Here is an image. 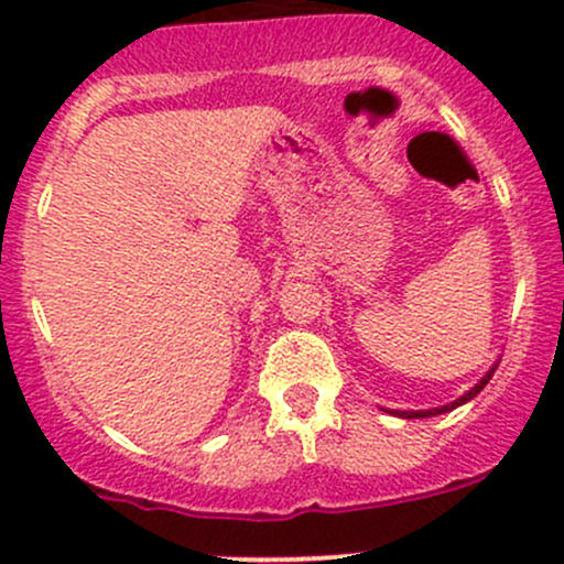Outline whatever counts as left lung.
<instances>
[{
    "mask_svg": "<svg viewBox=\"0 0 564 564\" xmlns=\"http://www.w3.org/2000/svg\"><path fill=\"white\" fill-rule=\"evenodd\" d=\"M497 366L499 362H494L491 368H488L486 373H482L480 377V382L475 384V388H469L464 392V395H458L456 401H451V403H445V406H434V409H384V412H390V414H395V417H403V420H420V417H436V414H445V412H453V409L456 406H464L466 401H471V398L477 395V392H480L482 388H486L488 384V379L494 377V371H497Z\"/></svg>",
    "mask_w": 564,
    "mask_h": 564,
    "instance_id": "obj_1",
    "label": "left lung"
}]
</instances>
